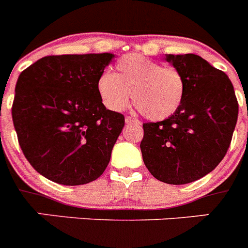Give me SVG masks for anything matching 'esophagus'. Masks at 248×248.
Masks as SVG:
<instances>
[{"mask_svg": "<svg viewBox=\"0 0 248 248\" xmlns=\"http://www.w3.org/2000/svg\"><path fill=\"white\" fill-rule=\"evenodd\" d=\"M125 123L126 124H129V123H137V124H140V122L138 119H135V118H133V117H125Z\"/></svg>", "mask_w": 248, "mask_h": 248, "instance_id": "esophagus-1", "label": "esophagus"}]
</instances>
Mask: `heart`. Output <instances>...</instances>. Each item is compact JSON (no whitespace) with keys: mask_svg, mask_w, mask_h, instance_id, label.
<instances>
[{"mask_svg":"<svg viewBox=\"0 0 248 248\" xmlns=\"http://www.w3.org/2000/svg\"><path fill=\"white\" fill-rule=\"evenodd\" d=\"M117 73L104 71L97 89L103 104L113 111L128 107L131 93L141 113L163 120L179 109L185 95V79L174 67H163L146 57L128 54L117 62Z\"/></svg>","mask_w":248,"mask_h":248,"instance_id":"1","label":"heart"}]
</instances>
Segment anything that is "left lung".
Returning a JSON list of instances; mask_svg holds the SVG:
<instances>
[{
    "label": "left lung",
    "mask_w": 248,
    "mask_h": 248,
    "mask_svg": "<svg viewBox=\"0 0 248 248\" xmlns=\"http://www.w3.org/2000/svg\"><path fill=\"white\" fill-rule=\"evenodd\" d=\"M183 74L185 95L171 117L144 123L140 143L150 174L166 184L184 185L209 174L231 144L238 103L229 77L196 54H166Z\"/></svg>",
    "instance_id": "8db88e82"
}]
</instances>
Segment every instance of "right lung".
<instances>
[{"label":"right lung","instance_id":"add662e5","mask_svg":"<svg viewBox=\"0 0 248 248\" xmlns=\"http://www.w3.org/2000/svg\"><path fill=\"white\" fill-rule=\"evenodd\" d=\"M114 54L47 56L18 77L12 120L26 159L61 185L97 180L110 160L124 115L104 107L97 82Z\"/></svg>","mask_w":248,"mask_h":248}]
</instances>
